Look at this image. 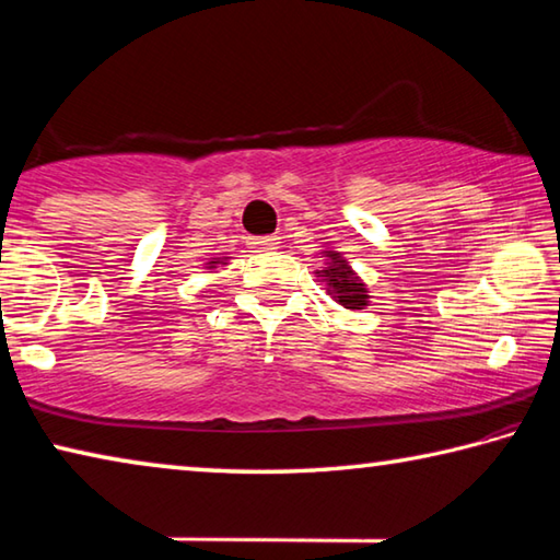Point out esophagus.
<instances>
[{"instance_id":"esophagus-1","label":"esophagus","mask_w":560,"mask_h":560,"mask_svg":"<svg viewBox=\"0 0 560 560\" xmlns=\"http://www.w3.org/2000/svg\"><path fill=\"white\" fill-rule=\"evenodd\" d=\"M249 246L254 252H269V249H277L279 246V236H252Z\"/></svg>"}]
</instances>
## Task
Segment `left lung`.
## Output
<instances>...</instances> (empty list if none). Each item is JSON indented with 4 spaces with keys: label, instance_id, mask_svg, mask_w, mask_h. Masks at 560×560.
Masks as SVG:
<instances>
[{
    "label": "left lung",
    "instance_id": "left-lung-1",
    "mask_svg": "<svg viewBox=\"0 0 560 560\" xmlns=\"http://www.w3.org/2000/svg\"><path fill=\"white\" fill-rule=\"evenodd\" d=\"M324 254H326V264L316 273L318 277H324L330 299L350 311L365 308L368 299H371L368 296L365 283L360 281V277H355V271L350 269V264L340 257L338 252H324Z\"/></svg>",
    "mask_w": 560,
    "mask_h": 560
}]
</instances>
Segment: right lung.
<instances>
[{
    "label": "right lung",
    "mask_w": 560,
    "mask_h": 560,
    "mask_svg": "<svg viewBox=\"0 0 560 560\" xmlns=\"http://www.w3.org/2000/svg\"><path fill=\"white\" fill-rule=\"evenodd\" d=\"M226 259H230V257H220V259H214V261H207V269H214L217 264H226Z\"/></svg>",
    "instance_id": "1"
}]
</instances>
